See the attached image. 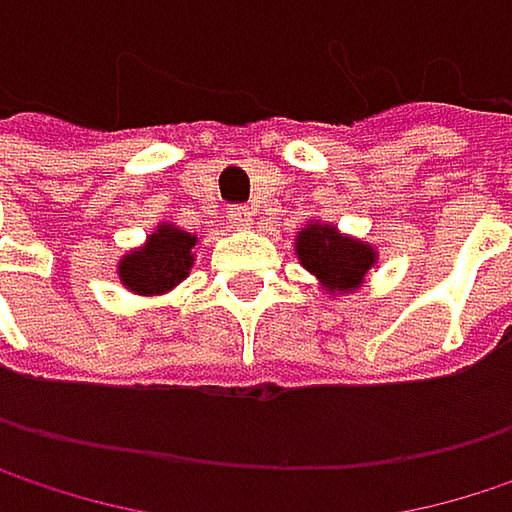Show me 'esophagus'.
<instances>
[{
	"mask_svg": "<svg viewBox=\"0 0 512 512\" xmlns=\"http://www.w3.org/2000/svg\"><path fill=\"white\" fill-rule=\"evenodd\" d=\"M252 216H255L252 207H231V210H228V222H231L234 228H249V225H252Z\"/></svg>",
	"mask_w": 512,
	"mask_h": 512,
	"instance_id": "34e87169",
	"label": "esophagus"
}]
</instances>
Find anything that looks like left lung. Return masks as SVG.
Returning a JSON list of instances; mask_svg holds the SVG:
<instances>
[{
	"mask_svg": "<svg viewBox=\"0 0 512 512\" xmlns=\"http://www.w3.org/2000/svg\"><path fill=\"white\" fill-rule=\"evenodd\" d=\"M293 252L329 296H344V293L361 290L367 281V272L379 260L376 246L350 234H341L338 225L320 222V219H311L305 228H299Z\"/></svg>",
	"mask_w": 512,
	"mask_h": 512,
	"instance_id": "left-lung-1",
	"label": "left lung"
}]
</instances>
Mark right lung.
<instances>
[{
  "label": "right lung",
  "instance_id": "add662e5",
  "mask_svg": "<svg viewBox=\"0 0 512 512\" xmlns=\"http://www.w3.org/2000/svg\"><path fill=\"white\" fill-rule=\"evenodd\" d=\"M198 243V234H189L171 222H159L139 249L118 260L115 272L130 293L162 296L189 278Z\"/></svg>",
  "mask_w": 512,
  "mask_h": 512
}]
</instances>
